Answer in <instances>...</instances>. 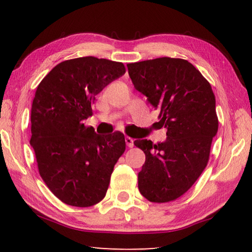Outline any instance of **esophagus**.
<instances>
[{
    "label": "esophagus",
    "mask_w": 252,
    "mask_h": 252,
    "mask_svg": "<svg viewBox=\"0 0 252 252\" xmlns=\"http://www.w3.org/2000/svg\"><path fill=\"white\" fill-rule=\"evenodd\" d=\"M126 146L129 147V148H132V147L134 146V144H133V139L130 138V136H126Z\"/></svg>",
    "instance_id": "34e87169"
}]
</instances>
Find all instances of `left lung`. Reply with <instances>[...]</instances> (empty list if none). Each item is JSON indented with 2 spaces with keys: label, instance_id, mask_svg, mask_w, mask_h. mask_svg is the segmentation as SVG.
Returning a JSON list of instances; mask_svg holds the SVG:
<instances>
[{
  "label": "left lung",
  "instance_id": "obj_1",
  "mask_svg": "<svg viewBox=\"0 0 252 252\" xmlns=\"http://www.w3.org/2000/svg\"><path fill=\"white\" fill-rule=\"evenodd\" d=\"M134 88L159 110L167 140L133 142L146 155L138 174L139 191L151 202L174 201L206 169L218 131L216 97L210 83L183 59L158 58L126 64Z\"/></svg>",
  "mask_w": 252,
  "mask_h": 252
}]
</instances>
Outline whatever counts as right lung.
Instances as JSON below:
<instances>
[{
	"mask_svg": "<svg viewBox=\"0 0 252 252\" xmlns=\"http://www.w3.org/2000/svg\"><path fill=\"white\" fill-rule=\"evenodd\" d=\"M125 73L121 62L76 58L59 63L37 85L30 143L41 178L65 204L91 207L105 197L126 151L125 134L99 135L84 120L92 116L95 95Z\"/></svg>",
	"mask_w": 252,
	"mask_h": 252,
	"instance_id": "add662e5",
	"label": "right lung"
}]
</instances>
